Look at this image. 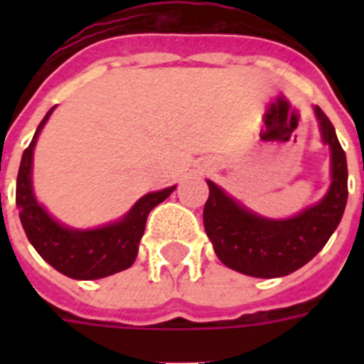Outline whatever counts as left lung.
I'll return each mask as SVG.
<instances>
[{"label":"left lung","mask_w":364,"mask_h":364,"mask_svg":"<svg viewBox=\"0 0 364 364\" xmlns=\"http://www.w3.org/2000/svg\"><path fill=\"white\" fill-rule=\"evenodd\" d=\"M325 143L333 154V183L327 196L287 221H270L243 210L215 183L204 205V228L217 257L228 268L253 277H282L316 257L333 236L348 202V162L333 122L316 107Z\"/></svg>","instance_id":"1"}]
</instances>
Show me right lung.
I'll use <instances>...</instances> for the list:
<instances>
[{
	"label": "right lung",
	"mask_w": 364,
	"mask_h": 364,
	"mask_svg": "<svg viewBox=\"0 0 364 364\" xmlns=\"http://www.w3.org/2000/svg\"><path fill=\"white\" fill-rule=\"evenodd\" d=\"M54 109V107H53ZM48 111L36 136L26 147L16 177V205L20 208V223L36 251L48 264L73 279H100L126 270L137 257V243L141 240L149 211L164 202L176 187L145 194L119 223L94 230H71L54 221L37 204L31 191V159L37 136L50 117Z\"/></svg>",
	"instance_id": "obj_1"
}]
</instances>
